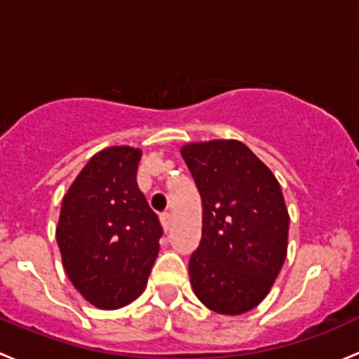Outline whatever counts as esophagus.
Returning <instances> with one entry per match:
<instances>
[{
  "instance_id": "obj_1",
  "label": "esophagus",
  "mask_w": 359,
  "mask_h": 359,
  "mask_svg": "<svg viewBox=\"0 0 359 359\" xmlns=\"http://www.w3.org/2000/svg\"><path fill=\"white\" fill-rule=\"evenodd\" d=\"M161 223H162V228H164V231L165 233H168L169 230H171V226H172V217H171V214H162L161 216Z\"/></svg>"
}]
</instances>
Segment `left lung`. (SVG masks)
I'll return each instance as SVG.
<instances>
[{"label":"left lung","mask_w":359,"mask_h":359,"mask_svg":"<svg viewBox=\"0 0 359 359\" xmlns=\"http://www.w3.org/2000/svg\"><path fill=\"white\" fill-rule=\"evenodd\" d=\"M202 198V240L188 269L195 295L242 315L268 295L287 257L289 210L275 175L236 140L181 149Z\"/></svg>","instance_id":"8db88e82"}]
</instances>
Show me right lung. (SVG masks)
Instances as JSON below:
<instances>
[{
  "label": "right lung",
  "instance_id": "1",
  "mask_svg": "<svg viewBox=\"0 0 359 359\" xmlns=\"http://www.w3.org/2000/svg\"><path fill=\"white\" fill-rule=\"evenodd\" d=\"M142 150L110 147L90 158L65 194L57 226L62 262L90 304L119 309L149 282L162 226L136 183Z\"/></svg>",
  "mask_w": 359,
  "mask_h": 359
}]
</instances>
